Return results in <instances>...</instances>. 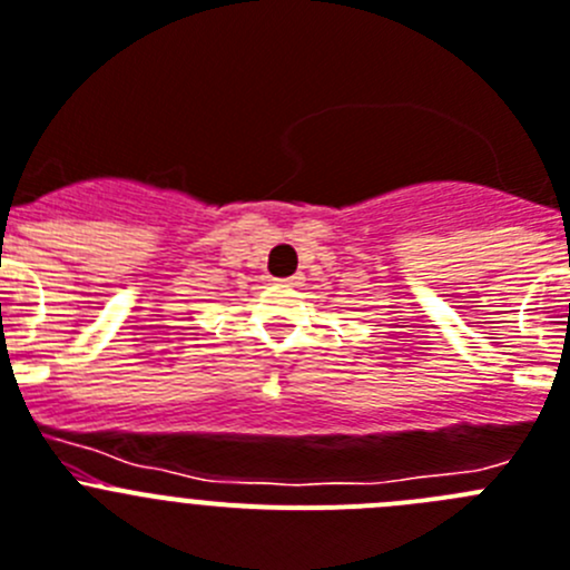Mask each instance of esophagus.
Listing matches in <instances>:
<instances>
[{
	"instance_id": "obj_1",
	"label": "esophagus",
	"mask_w": 570,
	"mask_h": 570,
	"mask_svg": "<svg viewBox=\"0 0 570 570\" xmlns=\"http://www.w3.org/2000/svg\"><path fill=\"white\" fill-rule=\"evenodd\" d=\"M281 284H284V286H301V284H304V278H301V275H292V278L281 281Z\"/></svg>"
}]
</instances>
